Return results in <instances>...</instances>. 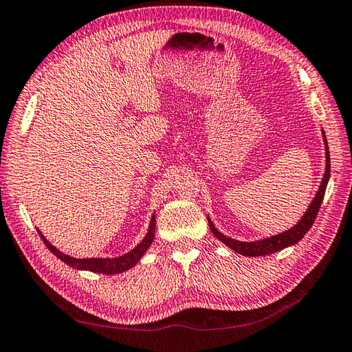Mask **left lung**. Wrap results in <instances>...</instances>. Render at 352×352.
<instances>
[{
	"label": "left lung",
	"instance_id": "1",
	"mask_svg": "<svg viewBox=\"0 0 352 352\" xmlns=\"http://www.w3.org/2000/svg\"><path fill=\"white\" fill-rule=\"evenodd\" d=\"M322 138H324V144H326V172H324V178H322L320 189H318L314 202L310 204L309 210L305 211V214L300 217V221L298 222L296 226H294L293 228H289V230H287V232L280 233V235L261 239V241L246 243V241H236V239L224 236L221 232L216 230L213 222L208 219L210 230L213 232V235L216 238H219L222 243L227 244V246L235 250V252L241 254V255H248V256L270 255L272 252H277V250H282V249H285L288 246H292V244H296L299 239H302V236L310 230V227L314 226V222L316 219L318 210H320L322 199H324L329 175H331V156H329V147H327V141H326L324 133H322Z\"/></svg>",
	"mask_w": 352,
	"mask_h": 352
}]
</instances>
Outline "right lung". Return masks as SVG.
Returning a JSON list of instances; mask_svg holds the SVG:
<instances>
[{
    "instance_id": "1",
    "label": "right lung",
    "mask_w": 352,
    "mask_h": 352,
    "mask_svg": "<svg viewBox=\"0 0 352 352\" xmlns=\"http://www.w3.org/2000/svg\"><path fill=\"white\" fill-rule=\"evenodd\" d=\"M153 236H155V216H152V221H150V228L146 238H144L142 241L128 254L117 256V258H74V256H69L63 252H59V250L56 249L53 244H50L45 239V236L41 233V238L42 241L45 243V246L52 250L59 260H63L64 263L75 267V270H86L92 272H100V274H117V272H124L126 270H130V267L135 266L138 261L141 260V256L146 254V250L150 248V244L153 241Z\"/></svg>"
}]
</instances>
